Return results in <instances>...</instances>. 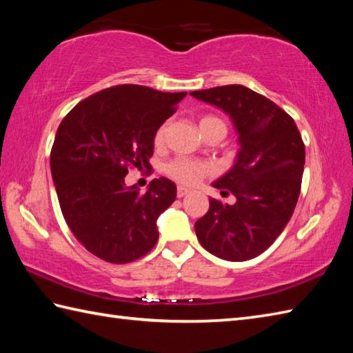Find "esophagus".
I'll list each match as a JSON object with an SVG mask.
<instances>
[{"mask_svg": "<svg viewBox=\"0 0 353 353\" xmlns=\"http://www.w3.org/2000/svg\"><path fill=\"white\" fill-rule=\"evenodd\" d=\"M186 194H190V190H186V188H183V186H177V197L179 199H182V197H185Z\"/></svg>", "mask_w": 353, "mask_h": 353, "instance_id": "obj_1", "label": "esophagus"}]
</instances>
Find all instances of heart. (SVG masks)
<instances>
[{
    "mask_svg": "<svg viewBox=\"0 0 353 353\" xmlns=\"http://www.w3.org/2000/svg\"><path fill=\"white\" fill-rule=\"evenodd\" d=\"M200 130L201 133H206L215 127H224L226 129V124H224L220 118L214 115H203L200 118ZM168 129V121H163L159 127H157L154 132V145H162L165 141V134H167ZM214 171V167L211 162L206 161H197V159H190V157L179 156L174 159L170 161L165 165V172L174 179L176 182L186 185V186H194L201 182V179H205L208 174H211Z\"/></svg>",
    "mask_w": 353,
    "mask_h": 353,
    "instance_id": "heart-1",
    "label": "heart"
}]
</instances>
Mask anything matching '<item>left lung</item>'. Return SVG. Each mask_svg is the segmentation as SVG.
Segmentation results:
<instances>
[{
  "label": "left lung",
  "mask_w": 353,
  "mask_h": 353,
  "mask_svg": "<svg viewBox=\"0 0 353 353\" xmlns=\"http://www.w3.org/2000/svg\"><path fill=\"white\" fill-rule=\"evenodd\" d=\"M230 115L239 133V153L228 174L214 186L236 197L235 205L209 199L196 221L205 249L226 261L256 258L287 226L301 194L305 144L287 112L243 85L194 91Z\"/></svg>",
  "instance_id": "left-lung-1"
}]
</instances>
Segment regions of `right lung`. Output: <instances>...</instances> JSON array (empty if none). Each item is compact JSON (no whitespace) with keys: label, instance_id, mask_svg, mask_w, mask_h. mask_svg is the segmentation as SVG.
<instances>
[{"label":"right lung","instance_id":"right-lung-1","mask_svg":"<svg viewBox=\"0 0 353 353\" xmlns=\"http://www.w3.org/2000/svg\"><path fill=\"white\" fill-rule=\"evenodd\" d=\"M185 95L117 85L77 103L59 125L50 154L59 205L74 236L97 258L129 264L156 245V220L176 200V185L153 179L141 194L124 177L150 168L154 132Z\"/></svg>","mask_w":353,"mask_h":353}]
</instances>
